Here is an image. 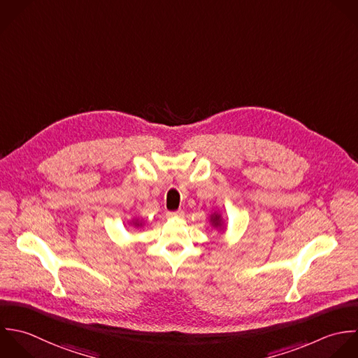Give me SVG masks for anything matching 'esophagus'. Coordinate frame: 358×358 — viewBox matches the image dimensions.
<instances>
[{"instance_id": "esophagus-1", "label": "esophagus", "mask_w": 358, "mask_h": 358, "mask_svg": "<svg viewBox=\"0 0 358 358\" xmlns=\"http://www.w3.org/2000/svg\"><path fill=\"white\" fill-rule=\"evenodd\" d=\"M184 212L182 210H176V212H167V217H182Z\"/></svg>"}]
</instances>
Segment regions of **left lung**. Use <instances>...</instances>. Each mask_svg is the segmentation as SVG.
Listing matches in <instances>:
<instances>
[{
	"mask_svg": "<svg viewBox=\"0 0 358 358\" xmlns=\"http://www.w3.org/2000/svg\"><path fill=\"white\" fill-rule=\"evenodd\" d=\"M210 220H212L213 226H216V227H220V226H222V220H220V216H219V215H213Z\"/></svg>",
	"mask_w": 358,
	"mask_h": 358,
	"instance_id": "left-lung-1",
	"label": "left lung"
}]
</instances>
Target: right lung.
Returning <instances> with one entry per match:
<instances>
[{
  "instance_id": "1",
  "label": "right lung",
  "mask_w": 358,
  "mask_h": 358,
  "mask_svg": "<svg viewBox=\"0 0 358 358\" xmlns=\"http://www.w3.org/2000/svg\"><path fill=\"white\" fill-rule=\"evenodd\" d=\"M134 224H135V226H139V224H141V223H139V222H138V220H136V222H134Z\"/></svg>"
}]
</instances>
